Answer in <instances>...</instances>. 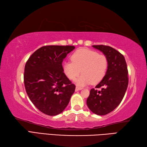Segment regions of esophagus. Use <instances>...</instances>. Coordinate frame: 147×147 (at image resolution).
Segmentation results:
<instances>
[{
    "instance_id": "esophagus-1",
    "label": "esophagus",
    "mask_w": 147,
    "mask_h": 147,
    "mask_svg": "<svg viewBox=\"0 0 147 147\" xmlns=\"http://www.w3.org/2000/svg\"><path fill=\"white\" fill-rule=\"evenodd\" d=\"M82 90V88H81V87H78V86L76 87V91H78V90Z\"/></svg>"
}]
</instances>
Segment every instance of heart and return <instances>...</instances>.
Here are the masks:
<instances>
[{"instance_id":"b5f03b06","label":"heart","mask_w":147,"mask_h":147,"mask_svg":"<svg viewBox=\"0 0 147 147\" xmlns=\"http://www.w3.org/2000/svg\"><path fill=\"white\" fill-rule=\"evenodd\" d=\"M71 61L63 63V71L69 79L74 80L81 73L82 76L76 81L83 86L90 83H98L107 73L109 61L107 56L88 49H80L72 54Z\"/></svg>"}]
</instances>
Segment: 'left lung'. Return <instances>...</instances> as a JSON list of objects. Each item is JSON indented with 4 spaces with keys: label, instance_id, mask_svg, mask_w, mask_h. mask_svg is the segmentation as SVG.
<instances>
[{
    "label": "left lung",
    "instance_id": "8db88e82",
    "mask_svg": "<svg viewBox=\"0 0 147 147\" xmlns=\"http://www.w3.org/2000/svg\"><path fill=\"white\" fill-rule=\"evenodd\" d=\"M107 56L108 69L102 80L90 90L86 104L93 113L106 115L113 111L120 104L128 85V71L123 54L111 47L93 45ZM97 88H100L99 90Z\"/></svg>",
    "mask_w": 147,
    "mask_h": 147
}]
</instances>
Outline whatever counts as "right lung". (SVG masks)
Instances as JSON below:
<instances>
[{
  "instance_id": "right-lung-1",
  "label": "right lung",
  "mask_w": 147,
  "mask_h": 147,
  "mask_svg": "<svg viewBox=\"0 0 147 147\" xmlns=\"http://www.w3.org/2000/svg\"><path fill=\"white\" fill-rule=\"evenodd\" d=\"M75 49L71 45H46L27 61L24 73L26 92L34 105L49 115L63 111L75 91L63 72L62 61Z\"/></svg>"
}]
</instances>
